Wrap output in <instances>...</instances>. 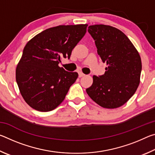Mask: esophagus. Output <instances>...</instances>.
Masks as SVG:
<instances>
[{
  "label": "esophagus",
  "mask_w": 155,
  "mask_h": 155,
  "mask_svg": "<svg viewBox=\"0 0 155 155\" xmlns=\"http://www.w3.org/2000/svg\"><path fill=\"white\" fill-rule=\"evenodd\" d=\"M83 76H85V74H84L83 72H78V77H79L80 78H81V77H83Z\"/></svg>",
  "instance_id": "34e87169"
}]
</instances>
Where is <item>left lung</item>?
<instances>
[{
  "mask_svg": "<svg viewBox=\"0 0 155 155\" xmlns=\"http://www.w3.org/2000/svg\"><path fill=\"white\" fill-rule=\"evenodd\" d=\"M88 32L95 41L98 54L107 67L103 75L93 76L92 85L86 91L102 107L118 108L133 96L140 85V55L128 37L116 28L91 25Z\"/></svg>",
  "mask_w": 155,
  "mask_h": 155,
  "instance_id": "8db88e82",
  "label": "left lung"
}]
</instances>
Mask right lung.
Here are the masks:
<instances>
[{"instance_id":"right-lung-1","label":"right lung","mask_w":155,"mask_h":155,"mask_svg":"<svg viewBox=\"0 0 155 155\" xmlns=\"http://www.w3.org/2000/svg\"><path fill=\"white\" fill-rule=\"evenodd\" d=\"M87 25L47 28L28 41L15 70V79L26 103L39 111L57 108L78 78L59 66L85 35Z\"/></svg>"}]
</instances>
